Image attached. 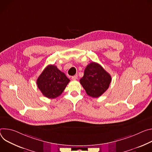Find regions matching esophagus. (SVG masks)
I'll return each mask as SVG.
<instances>
[{
  "mask_svg": "<svg viewBox=\"0 0 152 152\" xmlns=\"http://www.w3.org/2000/svg\"><path fill=\"white\" fill-rule=\"evenodd\" d=\"M71 78H72V80H77V79L78 78V76H77V75H74V76H72Z\"/></svg>",
  "mask_w": 152,
  "mask_h": 152,
  "instance_id": "obj_1",
  "label": "esophagus"
}]
</instances>
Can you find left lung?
<instances>
[{
  "instance_id": "left-lung-1",
  "label": "left lung",
  "mask_w": 152,
  "mask_h": 152,
  "mask_svg": "<svg viewBox=\"0 0 152 152\" xmlns=\"http://www.w3.org/2000/svg\"><path fill=\"white\" fill-rule=\"evenodd\" d=\"M111 80V76L102 66L92 62L86 66L80 83L89 96L98 98L107 91Z\"/></svg>"
}]
</instances>
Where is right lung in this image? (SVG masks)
<instances>
[{"label":"right lung","mask_w":152,"mask_h":152,"mask_svg":"<svg viewBox=\"0 0 152 152\" xmlns=\"http://www.w3.org/2000/svg\"><path fill=\"white\" fill-rule=\"evenodd\" d=\"M70 80L56 66L49 64L37 80L38 88L48 98H56L65 89Z\"/></svg>","instance_id":"obj_1"}]
</instances>
